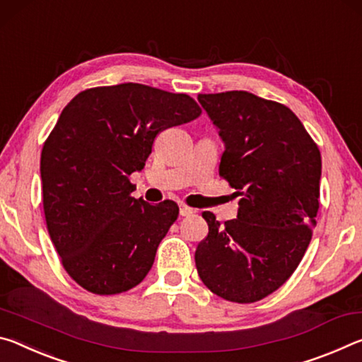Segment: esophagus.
<instances>
[{
  "label": "esophagus",
  "instance_id": "esophagus-1",
  "mask_svg": "<svg viewBox=\"0 0 362 362\" xmlns=\"http://www.w3.org/2000/svg\"><path fill=\"white\" fill-rule=\"evenodd\" d=\"M194 213V210L191 209V206H187L185 204H180V215L181 216H191Z\"/></svg>",
  "mask_w": 362,
  "mask_h": 362
}]
</instances>
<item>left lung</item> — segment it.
Masks as SVG:
<instances>
[{
	"label": "left lung",
	"instance_id": "left-lung-1",
	"mask_svg": "<svg viewBox=\"0 0 362 362\" xmlns=\"http://www.w3.org/2000/svg\"><path fill=\"white\" fill-rule=\"evenodd\" d=\"M224 152L220 175L235 189L237 218L221 226L205 211L209 235L195 250L213 293L253 303L279 288L310 245L319 210L321 152L286 105L247 91L199 94Z\"/></svg>",
	"mask_w": 362,
	"mask_h": 362
}]
</instances>
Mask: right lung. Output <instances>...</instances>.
I'll return each mask as SVG.
<instances>
[{"label":"right lung","instance_id":"obj_1","mask_svg":"<svg viewBox=\"0 0 362 362\" xmlns=\"http://www.w3.org/2000/svg\"><path fill=\"white\" fill-rule=\"evenodd\" d=\"M200 112L187 94L139 83L91 88L65 105L41 152L43 209L65 271L88 292H127L151 271L180 209L134 199L128 176L162 129Z\"/></svg>","mask_w":362,"mask_h":362}]
</instances>
